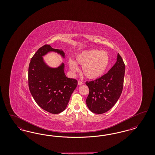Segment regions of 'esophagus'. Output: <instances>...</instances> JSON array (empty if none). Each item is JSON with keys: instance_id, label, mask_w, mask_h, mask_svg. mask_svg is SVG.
Wrapping results in <instances>:
<instances>
[{"instance_id": "34e87169", "label": "esophagus", "mask_w": 155, "mask_h": 155, "mask_svg": "<svg viewBox=\"0 0 155 155\" xmlns=\"http://www.w3.org/2000/svg\"><path fill=\"white\" fill-rule=\"evenodd\" d=\"M83 84V82H81L80 81H78V85H82Z\"/></svg>"}]
</instances>
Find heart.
I'll use <instances>...</instances> for the list:
<instances>
[{
	"label": "heart",
	"mask_w": 155,
	"mask_h": 155,
	"mask_svg": "<svg viewBox=\"0 0 155 155\" xmlns=\"http://www.w3.org/2000/svg\"><path fill=\"white\" fill-rule=\"evenodd\" d=\"M109 62L110 56L107 52L92 49L79 53L75 56V61L69 59L68 64L74 73L78 71L77 64L82 66V74L88 79L95 80L103 75Z\"/></svg>",
	"instance_id": "heart-1"
}]
</instances>
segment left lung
Masks as SVG:
<instances>
[{"label":"left lung","mask_w":155,"mask_h":155,"mask_svg":"<svg viewBox=\"0 0 155 155\" xmlns=\"http://www.w3.org/2000/svg\"><path fill=\"white\" fill-rule=\"evenodd\" d=\"M125 70L123 60L118 53L116 63L106 74L86 82L89 89L86 103L92 112L103 114L117 102L123 91Z\"/></svg>","instance_id":"obj_1"}]
</instances>
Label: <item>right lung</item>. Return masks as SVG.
<instances>
[{"mask_svg": "<svg viewBox=\"0 0 155 155\" xmlns=\"http://www.w3.org/2000/svg\"><path fill=\"white\" fill-rule=\"evenodd\" d=\"M55 52L65 58L62 49H53L49 45L40 48L31 58L28 68V85L35 101L42 109L52 114L64 110L78 82L67 77L64 64L57 67L49 66L43 57Z\"/></svg>", "mask_w": 155, "mask_h": 155, "instance_id": "right-lung-1", "label": "right lung"}]
</instances>
